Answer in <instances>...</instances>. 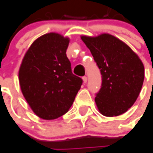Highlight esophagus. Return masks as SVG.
<instances>
[{
	"mask_svg": "<svg viewBox=\"0 0 153 153\" xmlns=\"http://www.w3.org/2000/svg\"><path fill=\"white\" fill-rule=\"evenodd\" d=\"M82 80H83L84 83H86V82H87V77L86 76L82 77Z\"/></svg>",
	"mask_w": 153,
	"mask_h": 153,
	"instance_id": "obj_1",
	"label": "esophagus"
}]
</instances>
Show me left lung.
<instances>
[{"mask_svg": "<svg viewBox=\"0 0 153 153\" xmlns=\"http://www.w3.org/2000/svg\"><path fill=\"white\" fill-rule=\"evenodd\" d=\"M81 39L102 74V87L94 99L98 111L105 117L126 113L137 99L142 87V61L126 43L110 34L82 36Z\"/></svg>", "mask_w": 153, "mask_h": 153, "instance_id": "8db88e82", "label": "left lung"}]
</instances>
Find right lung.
I'll use <instances>...</instances> for the list:
<instances>
[{"instance_id":"1","label":"right lung","mask_w":153,"mask_h":153,"mask_svg":"<svg viewBox=\"0 0 153 153\" xmlns=\"http://www.w3.org/2000/svg\"><path fill=\"white\" fill-rule=\"evenodd\" d=\"M69 42L55 32L43 35L30 46L20 67L23 95L36 115L44 120L66 114L82 84L72 73L67 57Z\"/></svg>"}]
</instances>
